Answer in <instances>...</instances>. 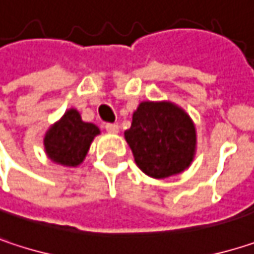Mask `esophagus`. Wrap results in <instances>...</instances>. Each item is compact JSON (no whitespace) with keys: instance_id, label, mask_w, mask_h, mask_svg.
<instances>
[{"instance_id":"obj_1","label":"esophagus","mask_w":254,"mask_h":254,"mask_svg":"<svg viewBox=\"0 0 254 254\" xmlns=\"http://www.w3.org/2000/svg\"><path fill=\"white\" fill-rule=\"evenodd\" d=\"M106 130H107L109 133H118V132H119V127H118L116 124H107V125H106Z\"/></svg>"}]
</instances>
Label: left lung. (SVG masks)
<instances>
[{
	"label": "left lung",
	"mask_w": 254,
	"mask_h": 254,
	"mask_svg": "<svg viewBox=\"0 0 254 254\" xmlns=\"http://www.w3.org/2000/svg\"><path fill=\"white\" fill-rule=\"evenodd\" d=\"M125 139L136 166L156 179L174 177L194 160L197 132L190 115L171 101H142Z\"/></svg>",
	"instance_id": "8db88e82"
}]
</instances>
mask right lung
Instances as JSON below:
<instances>
[{"instance_id":"right-lung-1","label":"right lung","mask_w":254,"mask_h":254,"mask_svg":"<svg viewBox=\"0 0 254 254\" xmlns=\"http://www.w3.org/2000/svg\"><path fill=\"white\" fill-rule=\"evenodd\" d=\"M97 135H100L98 127L83 122L76 109H69L45 132V154L57 165L76 168L85 160Z\"/></svg>"}]
</instances>
